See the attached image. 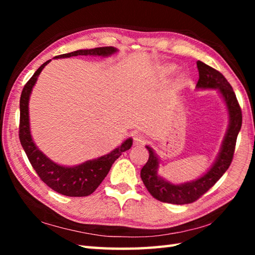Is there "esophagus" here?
<instances>
[{
    "instance_id": "obj_1",
    "label": "esophagus",
    "mask_w": 255,
    "mask_h": 255,
    "mask_svg": "<svg viewBox=\"0 0 255 255\" xmlns=\"http://www.w3.org/2000/svg\"><path fill=\"white\" fill-rule=\"evenodd\" d=\"M147 139H146V137L144 135H141V133H135L133 135V144L136 146H141L144 145Z\"/></svg>"
}]
</instances>
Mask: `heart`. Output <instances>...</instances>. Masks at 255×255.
I'll use <instances>...</instances> for the list:
<instances>
[{
	"label": "heart",
	"instance_id": "heart-1",
	"mask_svg": "<svg viewBox=\"0 0 255 255\" xmlns=\"http://www.w3.org/2000/svg\"><path fill=\"white\" fill-rule=\"evenodd\" d=\"M175 71H176V65H174V64H167V65H165L162 68V75L163 76H169V75L172 74V73H174ZM184 82H185V75L184 74L178 75V76H176L175 81H174L173 88L174 89H180L181 86L183 85Z\"/></svg>",
	"mask_w": 255,
	"mask_h": 255
}]
</instances>
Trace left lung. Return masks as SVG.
Here are the masks:
<instances>
[{"mask_svg":"<svg viewBox=\"0 0 255 255\" xmlns=\"http://www.w3.org/2000/svg\"><path fill=\"white\" fill-rule=\"evenodd\" d=\"M199 80L197 90H217L226 105L228 114V127L224 136L221 150L210 169L200 178L189 182L175 184L158 174L159 158L150 146H146L149 152L148 161L140 171V178L145 187L155 199L174 205L191 204L206 193L230 167L234 155L236 138L242 127V111L233 88L222 73L207 64L198 60Z\"/></svg>","mask_w":255,"mask_h":255,"instance_id":"8db88e82","label":"left lung"}]
</instances>
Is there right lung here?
Instances as JSON below:
<instances>
[{
  "label": "right lung",
  "instance_id": "1",
  "mask_svg": "<svg viewBox=\"0 0 255 255\" xmlns=\"http://www.w3.org/2000/svg\"><path fill=\"white\" fill-rule=\"evenodd\" d=\"M118 51L115 47H99L93 49H80L68 54L56 56L55 58H66L73 56H100L108 57ZM50 62L46 63L38 68L27 84L24 85L20 98V127L19 137L25 154L31 163L34 171L39 178L54 191L68 197H85L96 191V189L109 173L112 164L120 155L126 152L132 145V138H127L122 145L111 150L109 154L101 157L89 159L84 163L74 166H65L51 161L49 157L37 147L30 131L29 120V100L32 89L38 80V76L44 67Z\"/></svg>",
  "mask_w": 255,
  "mask_h": 255
}]
</instances>
